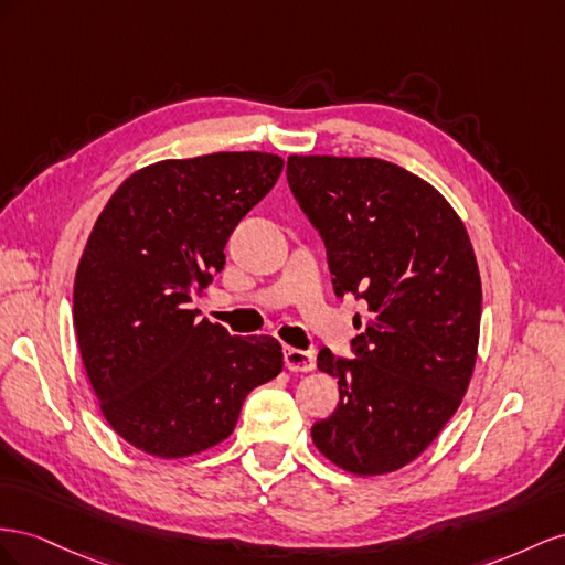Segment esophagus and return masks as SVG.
Returning a JSON list of instances; mask_svg holds the SVG:
<instances>
[{
    "mask_svg": "<svg viewBox=\"0 0 565 565\" xmlns=\"http://www.w3.org/2000/svg\"><path fill=\"white\" fill-rule=\"evenodd\" d=\"M284 362L288 372H312L315 369V354L308 350H298L286 345L284 348Z\"/></svg>",
    "mask_w": 565,
    "mask_h": 565,
    "instance_id": "obj_1",
    "label": "esophagus"
}]
</instances>
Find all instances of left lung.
<instances>
[{
  "instance_id": "1",
  "label": "left lung",
  "mask_w": 565,
  "mask_h": 565,
  "mask_svg": "<svg viewBox=\"0 0 565 565\" xmlns=\"http://www.w3.org/2000/svg\"><path fill=\"white\" fill-rule=\"evenodd\" d=\"M286 177L324 238L335 296L369 312L358 358L319 352L341 399L312 443L348 473L397 471L438 438L473 376L482 288L471 238L438 189L388 160L288 156Z\"/></svg>"
}]
</instances>
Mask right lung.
<instances>
[{
  "label": "right lung",
  "instance_id": "1",
  "mask_svg": "<svg viewBox=\"0 0 565 565\" xmlns=\"http://www.w3.org/2000/svg\"><path fill=\"white\" fill-rule=\"evenodd\" d=\"M281 170L260 151L158 160L94 222L75 271L77 345L104 418L141 452L182 459L227 440L246 395L284 369L277 338L230 335L189 310Z\"/></svg>",
  "mask_w": 565,
  "mask_h": 565
}]
</instances>
